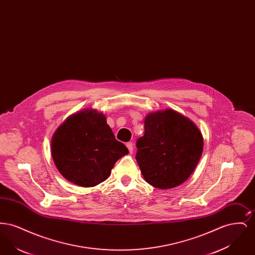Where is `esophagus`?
<instances>
[{"instance_id": "obj_1", "label": "esophagus", "mask_w": 255, "mask_h": 255, "mask_svg": "<svg viewBox=\"0 0 255 255\" xmlns=\"http://www.w3.org/2000/svg\"><path fill=\"white\" fill-rule=\"evenodd\" d=\"M126 146H127V148H128V150H129L130 154H132V153H133V144H132V142H127Z\"/></svg>"}]
</instances>
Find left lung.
Wrapping results in <instances>:
<instances>
[{"label":"left lung","mask_w":255,"mask_h":255,"mask_svg":"<svg viewBox=\"0 0 255 255\" xmlns=\"http://www.w3.org/2000/svg\"><path fill=\"white\" fill-rule=\"evenodd\" d=\"M135 159L149 184L168 189L185 182L203 152V135L193 122L173 110L150 114L136 140Z\"/></svg>","instance_id":"1"}]
</instances>
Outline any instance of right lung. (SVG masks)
Instances as JSON below:
<instances>
[{
	"mask_svg": "<svg viewBox=\"0 0 255 255\" xmlns=\"http://www.w3.org/2000/svg\"><path fill=\"white\" fill-rule=\"evenodd\" d=\"M128 154L102 114L86 110L70 117L51 139V155L61 174L74 184L91 187L104 182L116 161Z\"/></svg>",
	"mask_w": 255,
	"mask_h": 255,
	"instance_id": "add662e5",
	"label": "right lung"
}]
</instances>
